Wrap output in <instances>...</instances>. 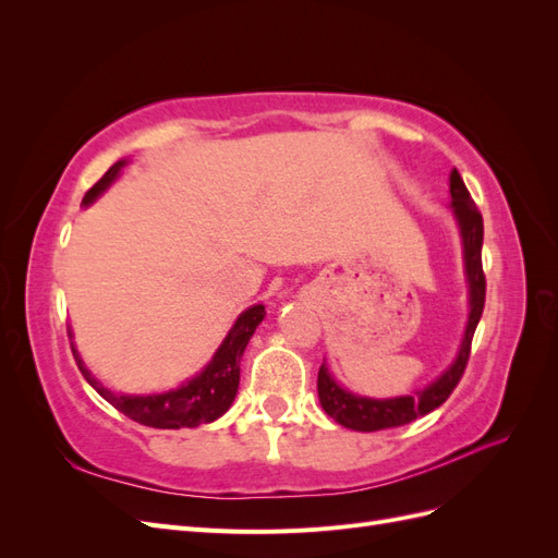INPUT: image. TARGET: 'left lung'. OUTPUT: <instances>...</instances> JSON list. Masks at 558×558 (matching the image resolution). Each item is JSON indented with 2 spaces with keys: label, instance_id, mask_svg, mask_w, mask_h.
I'll list each match as a JSON object with an SVG mask.
<instances>
[{
  "label": "left lung",
  "instance_id": "obj_1",
  "mask_svg": "<svg viewBox=\"0 0 558 558\" xmlns=\"http://www.w3.org/2000/svg\"><path fill=\"white\" fill-rule=\"evenodd\" d=\"M449 193H451V207L456 218H459L461 226V238H463V256H465V272L470 283V318L459 356H456L453 365L447 373L433 381L424 391L416 396H404V398H391V400H373V398H361L344 391L342 386H337L330 377L328 367H318V398L328 416H332L337 424L351 428V430H384V428H398L404 424H412L414 418L424 416L433 410L440 408V404L451 396V391L459 386L465 365L470 359V347H472V335L477 330V324L484 312V298H486V277L482 269V240H484V221L482 214L472 202L461 174L451 170L449 177Z\"/></svg>",
  "mask_w": 558,
  "mask_h": 558
}]
</instances>
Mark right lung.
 <instances>
[{"instance_id":"add662e5","label":"right lung","mask_w":558,"mask_h":558,"mask_svg":"<svg viewBox=\"0 0 558 558\" xmlns=\"http://www.w3.org/2000/svg\"><path fill=\"white\" fill-rule=\"evenodd\" d=\"M121 167H125V160H118L116 165H111L107 174L99 179L86 195H83V205H90L99 193L107 191L109 183L118 177V172H121ZM263 316H265L263 305L248 307L228 332L221 349L214 353L211 363L189 384H183L181 388H177V391H167L160 396H118L88 373V367L83 365V361L78 359V351L74 347H72V353L81 375L88 379V384L95 388V391L107 402H111L118 412L130 416L132 421H137V424L150 426V428H195L199 424H209V421L221 416L232 404L234 396H238L242 353L251 340L253 330H256V326L263 320Z\"/></svg>"}]
</instances>
